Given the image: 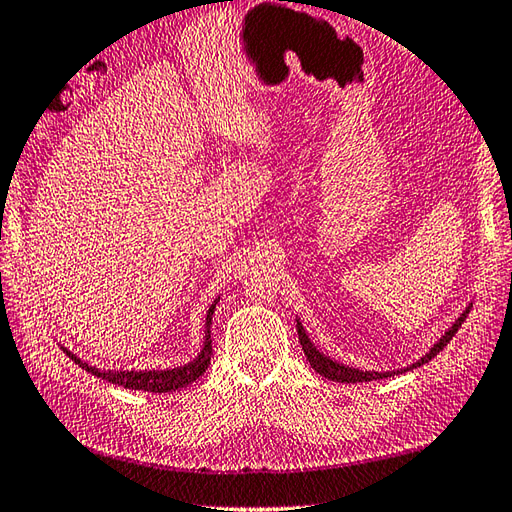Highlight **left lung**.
<instances>
[{"label": "left lung", "instance_id": "1", "mask_svg": "<svg viewBox=\"0 0 512 512\" xmlns=\"http://www.w3.org/2000/svg\"><path fill=\"white\" fill-rule=\"evenodd\" d=\"M468 313H470V310H466V313H462V317L457 319V322L453 324V328H448L446 335H444L442 339H439V342H437L433 348H430V353H426L422 359H419V362H415L410 368L424 366L426 362H430V359H433V357L439 353V350H444V346L450 342V339L455 337L457 330L462 328V324L466 322ZM297 335H299V344H302V350H304V355H306V359L310 362V366L315 368V373H319L322 377L330 379V382L357 384V382H373V379H384V377L395 375V373H370V370H357V368H348V366H344V364L333 362V359L326 357L324 353H319V350H317L313 344H310V339H308V335L304 333V328H302V324H299V322H297ZM397 373H399V370H397Z\"/></svg>", "mask_w": 512, "mask_h": 512}]
</instances>
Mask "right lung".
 <instances>
[{"instance_id":"1","label":"right lung","mask_w":512,"mask_h":512,"mask_svg":"<svg viewBox=\"0 0 512 512\" xmlns=\"http://www.w3.org/2000/svg\"><path fill=\"white\" fill-rule=\"evenodd\" d=\"M217 304V302H215ZM215 304L208 308L206 315V342L202 353H199L193 362L179 368H170V370H99L95 366H88L82 359L75 357L70 350H66V355L73 359L77 366H82L86 373L97 375L106 379L110 384L124 386L130 390H148V393H173L177 388H184L188 384H193L197 377H202L206 373V368L210 364V355H213V342H210V324H213V313H215Z\"/></svg>"}]
</instances>
